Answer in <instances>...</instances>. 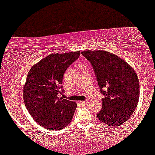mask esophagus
<instances>
[{"label": "esophagus", "instance_id": "obj_1", "mask_svg": "<svg viewBox=\"0 0 155 155\" xmlns=\"http://www.w3.org/2000/svg\"><path fill=\"white\" fill-rule=\"evenodd\" d=\"M80 104H87L89 103V101L87 100V101H79Z\"/></svg>", "mask_w": 155, "mask_h": 155}]
</instances>
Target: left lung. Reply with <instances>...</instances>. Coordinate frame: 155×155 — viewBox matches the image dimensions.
<instances>
[{"label":"left lung","instance_id":"8db88e82","mask_svg":"<svg viewBox=\"0 0 155 155\" xmlns=\"http://www.w3.org/2000/svg\"><path fill=\"white\" fill-rule=\"evenodd\" d=\"M81 54L92 65L100 91L105 96L97 118L111 127L120 126L128 120L138 103L136 72L124 59L107 51L87 50Z\"/></svg>","mask_w":155,"mask_h":155}]
</instances>
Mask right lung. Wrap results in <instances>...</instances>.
<instances>
[{
	"label": "right lung",
	"mask_w": 155,
	"mask_h": 155,
	"mask_svg": "<svg viewBox=\"0 0 155 155\" xmlns=\"http://www.w3.org/2000/svg\"><path fill=\"white\" fill-rule=\"evenodd\" d=\"M80 55V51L49 54L29 70L23 99L31 117L44 128L61 130L73 119L77 104L58 94L65 71Z\"/></svg>",
	"instance_id": "obj_1"
}]
</instances>
